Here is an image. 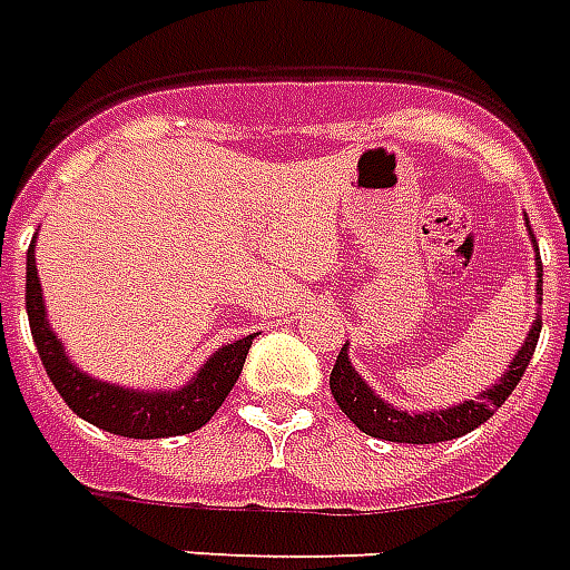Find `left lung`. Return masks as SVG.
<instances>
[{
    "label": "left lung",
    "mask_w": 570,
    "mask_h": 570,
    "mask_svg": "<svg viewBox=\"0 0 570 570\" xmlns=\"http://www.w3.org/2000/svg\"><path fill=\"white\" fill-rule=\"evenodd\" d=\"M531 232V228H528ZM534 240V237H531ZM538 272V305L543 302V265H534ZM540 338V314L531 333H528L525 345L519 347V354L510 363V370L503 372V379L498 384H491L489 391H482L473 400H464L458 406L433 409V412H403V409L384 403L382 396L372 391L370 384L363 382L357 375V370L351 366L347 360V347L338 351V360H335L333 372H330V391H333L335 403L345 412L347 419L354 421L366 436H375V440L387 442H409V445H428V442H445L458 440L470 430H476L479 424L485 421L503 406V400L513 394L515 384L522 382L528 363H531V354L538 347Z\"/></svg>",
    "instance_id": "8db88e82"
}]
</instances>
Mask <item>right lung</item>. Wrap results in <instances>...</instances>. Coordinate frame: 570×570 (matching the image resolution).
<instances>
[{
	"instance_id": "right-lung-1",
	"label": "right lung",
	"mask_w": 570,
	"mask_h": 570,
	"mask_svg": "<svg viewBox=\"0 0 570 570\" xmlns=\"http://www.w3.org/2000/svg\"><path fill=\"white\" fill-rule=\"evenodd\" d=\"M32 249H36V240L27 249V317H30L32 342L57 394L63 396V403L79 419L91 421L94 428L116 433V436L164 440V436H183V433L204 428L216 415V409L232 394L237 375L244 370L253 335L219 347L200 366L198 375L179 391H151L149 394V391H130V387L91 379L67 357L63 342L48 323Z\"/></svg>"
}]
</instances>
